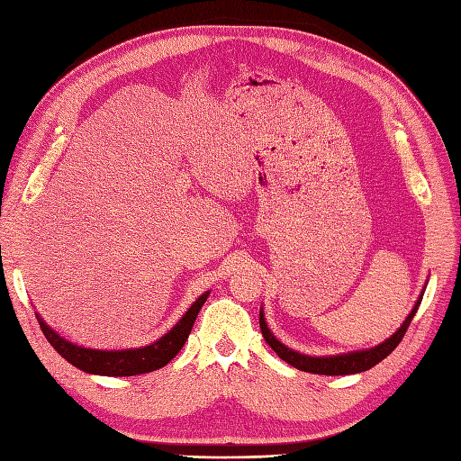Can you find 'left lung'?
<instances>
[{"mask_svg": "<svg viewBox=\"0 0 461 461\" xmlns=\"http://www.w3.org/2000/svg\"><path fill=\"white\" fill-rule=\"evenodd\" d=\"M429 283V281H427ZM427 283L425 287H422L415 306L411 308V312L407 314V318L403 320V323L400 328H397L388 339L370 347V349H363V351H349V353H339V355H326V357H312V355H304V353H298L291 347H287L285 343H281L273 331L267 328V321H266V314H264V308H259V328H261V335H264L266 343L271 347L273 351L279 355V358H283L285 363H289L291 366L298 368V370H304V372H312V375H326V376H343V375H357V372H365L372 366H376L380 360H384L388 357L400 341L403 339V335L409 328V323H411L413 316L417 314V308L422 301V294H425L427 289Z\"/></svg>", "mask_w": 461, "mask_h": 461, "instance_id": "8db88e82", "label": "left lung"}]
</instances>
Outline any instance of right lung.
<instances>
[{"label":"right lung","mask_w":461,"mask_h":461,"mask_svg":"<svg viewBox=\"0 0 461 461\" xmlns=\"http://www.w3.org/2000/svg\"><path fill=\"white\" fill-rule=\"evenodd\" d=\"M209 291H205L197 301L185 310V314L174 323V326L153 343L143 347H131V349H118V351H104V349H89L77 343H71L66 338L48 326L44 318L36 314V320L41 323V330L46 335L48 343L64 357L68 363L77 366L83 372L98 376H135L145 375L167 366L170 360L178 355L184 347L185 339L194 328V321L200 314L202 306L205 304Z\"/></svg>","instance_id":"obj_1"}]
</instances>
